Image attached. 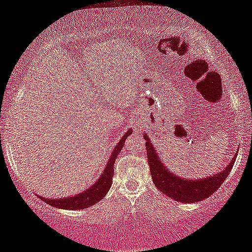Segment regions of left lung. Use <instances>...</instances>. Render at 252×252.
<instances>
[{
  "label": "left lung",
  "instance_id": "left-lung-1",
  "mask_svg": "<svg viewBox=\"0 0 252 252\" xmlns=\"http://www.w3.org/2000/svg\"><path fill=\"white\" fill-rule=\"evenodd\" d=\"M143 137L147 141L146 149H147L148 164L154 184L157 185L160 191L167 195L168 197L175 198L176 201L183 203L198 202V201H202L213 195V192L217 191L218 188H220L223 181L227 178L237 158L236 153V156H233L227 166L221 172H217L202 179L184 178V177L177 176L175 172L170 171V168L166 167L162 160H160L157 148L151 142L148 135L145 134Z\"/></svg>",
  "mask_w": 252,
  "mask_h": 252
}]
</instances>
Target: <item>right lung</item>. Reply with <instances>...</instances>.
<instances>
[{"mask_svg": "<svg viewBox=\"0 0 252 252\" xmlns=\"http://www.w3.org/2000/svg\"><path fill=\"white\" fill-rule=\"evenodd\" d=\"M132 132L131 129H129L126 134L122 136L120 142L116 145V147L113 148L111 157H110L109 161H107L105 170L103 171L100 177L98 178V181L94 184L91 185L90 188L84 190L82 192L75 193V195L67 196V197H61V198H48L45 196H40V200H43L44 202L50 204L52 207H56V208L61 209H85L88 207L93 206L96 202L101 200L107 191L110 190L112 185V177H113V165H115V160L117 158L118 154L121 153L122 148H123L126 139Z\"/></svg>", "mask_w": 252, "mask_h": 252, "instance_id": "obj_1", "label": "right lung"}]
</instances>
